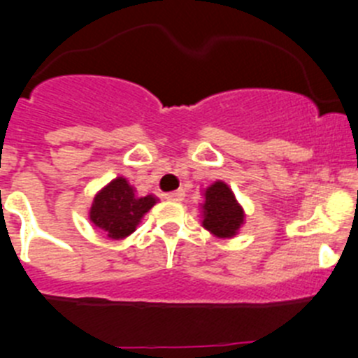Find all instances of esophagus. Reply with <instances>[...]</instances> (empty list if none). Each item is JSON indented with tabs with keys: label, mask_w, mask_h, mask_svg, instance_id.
<instances>
[{
	"label": "esophagus",
	"mask_w": 358,
	"mask_h": 358,
	"mask_svg": "<svg viewBox=\"0 0 358 358\" xmlns=\"http://www.w3.org/2000/svg\"><path fill=\"white\" fill-rule=\"evenodd\" d=\"M183 197H185V192H183V190H175V192L166 194V199L168 201H183Z\"/></svg>",
	"instance_id": "esophagus-1"
}]
</instances>
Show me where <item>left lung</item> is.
I'll return each mask as SVG.
<instances>
[{"mask_svg":"<svg viewBox=\"0 0 358 358\" xmlns=\"http://www.w3.org/2000/svg\"><path fill=\"white\" fill-rule=\"evenodd\" d=\"M201 208L202 227L220 239L237 236L244 223V209L237 202L232 189L222 180L204 190V202Z\"/></svg>","mask_w":358,"mask_h":358,"instance_id":"8db88e82","label":"left lung"}]
</instances>
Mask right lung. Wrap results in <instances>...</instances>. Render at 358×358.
<instances>
[{
    "instance_id": "right-lung-1",
    "label": "right lung",
    "mask_w": 358,
    "mask_h": 358,
    "mask_svg": "<svg viewBox=\"0 0 358 358\" xmlns=\"http://www.w3.org/2000/svg\"><path fill=\"white\" fill-rule=\"evenodd\" d=\"M157 202V197L136 196L128 180L117 176L103 187L90 208V222L110 239H124L136 230L145 213Z\"/></svg>"
}]
</instances>
